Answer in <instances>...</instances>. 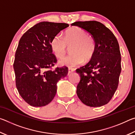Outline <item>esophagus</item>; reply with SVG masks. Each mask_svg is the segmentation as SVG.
<instances>
[{"label": "esophagus", "instance_id": "esophagus-1", "mask_svg": "<svg viewBox=\"0 0 135 135\" xmlns=\"http://www.w3.org/2000/svg\"><path fill=\"white\" fill-rule=\"evenodd\" d=\"M75 71L74 68H68V73L70 74V73H71L73 72H74Z\"/></svg>", "mask_w": 135, "mask_h": 135}]
</instances>
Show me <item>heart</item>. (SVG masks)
Wrapping results in <instances>:
<instances>
[{
    "mask_svg": "<svg viewBox=\"0 0 135 135\" xmlns=\"http://www.w3.org/2000/svg\"><path fill=\"white\" fill-rule=\"evenodd\" d=\"M83 29L73 27L66 32L64 37L58 34L52 38L51 47L57 58H62L67 52V46H71V54L59 60L61 65L73 67L84 61H89L95 53L96 45L93 38L88 36Z\"/></svg>",
    "mask_w": 135,
    "mask_h": 135,
    "instance_id": "obj_1",
    "label": "heart"
}]
</instances>
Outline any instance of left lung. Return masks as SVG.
<instances>
[{
    "mask_svg": "<svg viewBox=\"0 0 135 135\" xmlns=\"http://www.w3.org/2000/svg\"><path fill=\"white\" fill-rule=\"evenodd\" d=\"M89 33L96 48L90 61L76 70L80 76L76 93L86 105L98 107L108 103L117 90L121 73V54L115 36L103 24L96 21L71 24Z\"/></svg>",
    "mask_w": 135,
    "mask_h": 135,
    "instance_id": "left-lung-1",
    "label": "left lung"
}]
</instances>
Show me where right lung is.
Segmentation results:
<instances>
[{"label":"right lung","instance_id":"add662e5","mask_svg":"<svg viewBox=\"0 0 135 135\" xmlns=\"http://www.w3.org/2000/svg\"><path fill=\"white\" fill-rule=\"evenodd\" d=\"M68 24L43 21L28 29L20 38L16 51L13 69L16 86L25 101L33 107L49 104L56 95L57 83L64 78L68 68L51 70L56 63L51 42Z\"/></svg>","mask_w":135,"mask_h":135}]
</instances>
